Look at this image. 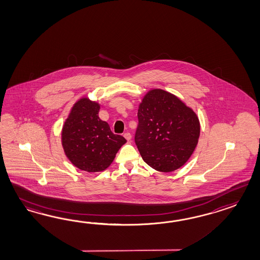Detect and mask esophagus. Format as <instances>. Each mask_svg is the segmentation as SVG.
<instances>
[{"instance_id":"obj_1","label":"esophagus","mask_w":260,"mask_h":260,"mask_svg":"<svg viewBox=\"0 0 260 260\" xmlns=\"http://www.w3.org/2000/svg\"><path fill=\"white\" fill-rule=\"evenodd\" d=\"M123 137H124V138H125L126 140H128V141H129V140H131V139H132V135H131L130 133H128V132L124 134V135H123Z\"/></svg>"}]
</instances>
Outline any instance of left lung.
I'll list each match as a JSON object with an SVG mask.
<instances>
[{
  "label": "left lung",
  "mask_w": 260,
  "mask_h": 260,
  "mask_svg": "<svg viewBox=\"0 0 260 260\" xmlns=\"http://www.w3.org/2000/svg\"><path fill=\"white\" fill-rule=\"evenodd\" d=\"M135 141L142 159L161 172L180 169L199 142L200 120L180 98L152 89L139 104Z\"/></svg>",
  "instance_id": "left-lung-1"
}]
</instances>
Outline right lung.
<instances>
[{
  "label": "right lung",
  "instance_id": "right-lung-1",
  "mask_svg": "<svg viewBox=\"0 0 260 260\" xmlns=\"http://www.w3.org/2000/svg\"><path fill=\"white\" fill-rule=\"evenodd\" d=\"M100 105L87 97L73 106L61 130V145L78 169L99 172L108 169L126 139L111 132L99 118Z\"/></svg>",
  "mask_w": 260,
  "mask_h": 260
}]
</instances>
